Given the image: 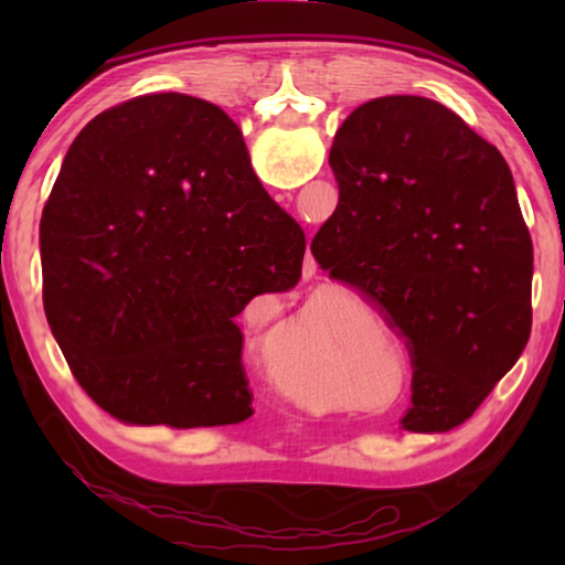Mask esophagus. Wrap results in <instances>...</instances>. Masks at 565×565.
Masks as SVG:
<instances>
[{
    "mask_svg": "<svg viewBox=\"0 0 565 565\" xmlns=\"http://www.w3.org/2000/svg\"><path fill=\"white\" fill-rule=\"evenodd\" d=\"M317 271V264H313V259H309V274Z\"/></svg>",
    "mask_w": 565,
    "mask_h": 565,
    "instance_id": "obj_1",
    "label": "esophagus"
}]
</instances>
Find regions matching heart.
<instances>
[{"instance_id":"heart-1","label":"heart","mask_w":565,"mask_h":565,"mask_svg":"<svg viewBox=\"0 0 565 565\" xmlns=\"http://www.w3.org/2000/svg\"><path fill=\"white\" fill-rule=\"evenodd\" d=\"M281 388L286 391V394H289L291 398H296L299 401V404H311V396L306 394V391H299V386H296V381H289V384H281Z\"/></svg>"}]
</instances>
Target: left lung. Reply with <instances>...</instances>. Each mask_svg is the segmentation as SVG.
<instances>
[{
  "label": "left lung",
  "mask_w": 565,
  "mask_h": 565,
  "mask_svg": "<svg viewBox=\"0 0 565 565\" xmlns=\"http://www.w3.org/2000/svg\"><path fill=\"white\" fill-rule=\"evenodd\" d=\"M329 164L339 206L311 242L331 279L406 339V431L444 434L483 404L531 337L533 244L511 169L444 104L353 109Z\"/></svg>",
  "instance_id": "8db88e82"
}]
</instances>
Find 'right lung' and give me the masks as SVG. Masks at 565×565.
Segmentation results:
<instances>
[{"instance_id": "1", "label": "right lung", "mask_w": 565, "mask_h": 565, "mask_svg": "<svg viewBox=\"0 0 565 565\" xmlns=\"http://www.w3.org/2000/svg\"><path fill=\"white\" fill-rule=\"evenodd\" d=\"M301 226L212 102L145 94L72 141L40 224L44 311L74 379L137 426L254 414L236 313L301 276Z\"/></svg>"}]
</instances>
